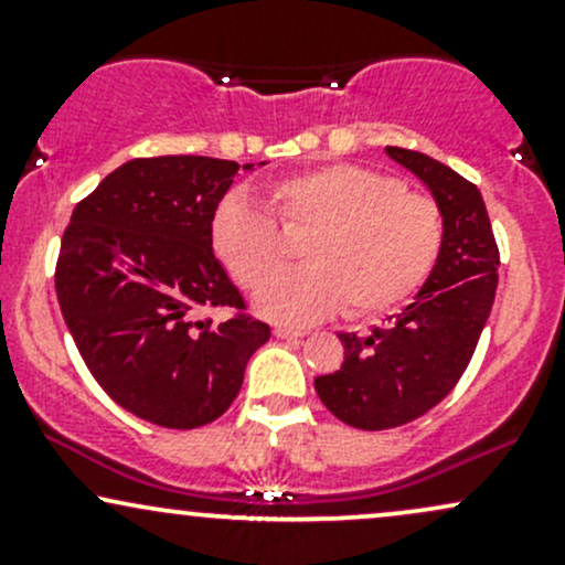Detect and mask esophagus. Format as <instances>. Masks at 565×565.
Masks as SVG:
<instances>
[{
    "instance_id": "esophagus-1",
    "label": "esophagus",
    "mask_w": 565,
    "mask_h": 565,
    "mask_svg": "<svg viewBox=\"0 0 565 565\" xmlns=\"http://www.w3.org/2000/svg\"><path fill=\"white\" fill-rule=\"evenodd\" d=\"M308 332L305 329H291V327H274V337H278V340H300V337H305Z\"/></svg>"
}]
</instances>
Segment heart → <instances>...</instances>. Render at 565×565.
Returning a JSON list of instances; mask_svg holds the SVG:
<instances>
[{
    "label": "heart",
    "mask_w": 565,
    "mask_h": 565,
    "mask_svg": "<svg viewBox=\"0 0 565 565\" xmlns=\"http://www.w3.org/2000/svg\"><path fill=\"white\" fill-rule=\"evenodd\" d=\"M287 228H313L305 265L281 270V242L268 212L244 193L215 206L210 238L217 260L255 308L284 323H308L348 302L359 319L395 310L417 295L444 244V217L433 199L404 191L401 180L359 164H323L289 174L268 191Z\"/></svg>",
    "instance_id": "b5f03b06"
}]
</instances>
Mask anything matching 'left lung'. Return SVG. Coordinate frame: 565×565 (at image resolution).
<instances>
[{
	"instance_id": "1",
	"label": "left lung",
	"mask_w": 565,
	"mask_h": 565,
	"mask_svg": "<svg viewBox=\"0 0 565 565\" xmlns=\"http://www.w3.org/2000/svg\"><path fill=\"white\" fill-rule=\"evenodd\" d=\"M385 153L430 191L444 244L414 300L372 334L340 332L345 361L313 380L323 406L359 430L406 425L440 404L468 369L497 295L499 252L481 191L419 151Z\"/></svg>"
}]
</instances>
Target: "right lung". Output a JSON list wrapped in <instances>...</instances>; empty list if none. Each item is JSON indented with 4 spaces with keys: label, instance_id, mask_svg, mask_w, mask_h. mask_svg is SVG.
I'll return each instance as SVG.
<instances>
[{
    "label": "right lung",
    "instance_id": "add662e5",
    "mask_svg": "<svg viewBox=\"0 0 565 565\" xmlns=\"http://www.w3.org/2000/svg\"><path fill=\"white\" fill-rule=\"evenodd\" d=\"M238 170L257 164L132 159L79 201L63 233L55 289L68 332L103 391L146 423L191 430L217 419L270 340L263 321L199 316L244 305L210 238Z\"/></svg>",
    "mask_w": 565,
    "mask_h": 565
}]
</instances>
